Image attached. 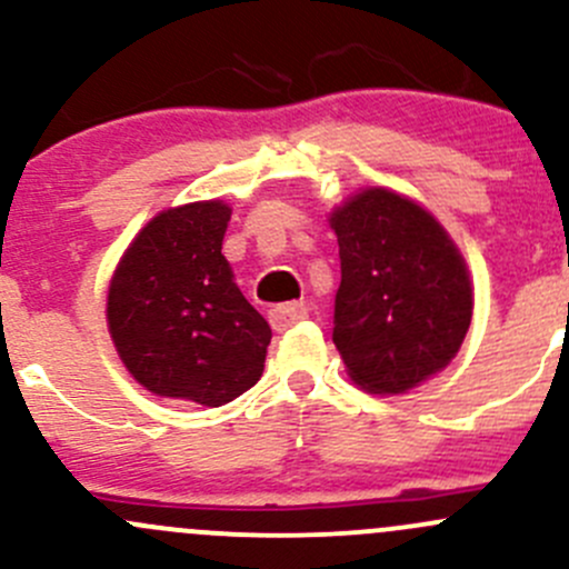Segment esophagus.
<instances>
[{"label": "esophagus", "mask_w": 569, "mask_h": 569, "mask_svg": "<svg viewBox=\"0 0 569 569\" xmlns=\"http://www.w3.org/2000/svg\"><path fill=\"white\" fill-rule=\"evenodd\" d=\"M306 317H308V308L302 306V302H286V306L269 308V325H272V330L278 332L289 330L291 325H297V321H302Z\"/></svg>", "instance_id": "esophagus-1"}]
</instances>
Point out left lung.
I'll return each mask as SVG.
<instances>
[{"label": "left lung", "mask_w": 569, "mask_h": 569, "mask_svg": "<svg viewBox=\"0 0 569 569\" xmlns=\"http://www.w3.org/2000/svg\"><path fill=\"white\" fill-rule=\"evenodd\" d=\"M341 286L332 343L366 391L405 393L451 363L473 313L468 269L440 222L388 189L332 211Z\"/></svg>", "instance_id": "1"}]
</instances>
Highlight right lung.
I'll return each mask as SVG.
<instances>
[{
	"instance_id": "1",
	"label": "right lung",
	"mask_w": 569,
	"mask_h": 569,
	"mask_svg": "<svg viewBox=\"0 0 569 569\" xmlns=\"http://www.w3.org/2000/svg\"><path fill=\"white\" fill-rule=\"evenodd\" d=\"M228 220L220 200L162 211L114 269L109 332L151 393L220 407L261 377L272 330L233 283L222 256Z\"/></svg>"
}]
</instances>
